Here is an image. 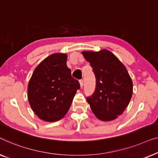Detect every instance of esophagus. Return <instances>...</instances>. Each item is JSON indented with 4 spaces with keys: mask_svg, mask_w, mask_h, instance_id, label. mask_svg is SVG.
Masks as SVG:
<instances>
[{
    "mask_svg": "<svg viewBox=\"0 0 158 158\" xmlns=\"http://www.w3.org/2000/svg\"><path fill=\"white\" fill-rule=\"evenodd\" d=\"M79 84H80V86H81V87H82V86H83V85H84V81L82 79H81V80H79Z\"/></svg>",
    "mask_w": 158,
    "mask_h": 158,
    "instance_id": "34e87169",
    "label": "esophagus"
}]
</instances>
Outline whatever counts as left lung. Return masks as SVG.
Masks as SVG:
<instances>
[{"instance_id": "obj_1", "label": "left lung", "mask_w": 158, "mask_h": 158, "mask_svg": "<svg viewBox=\"0 0 158 158\" xmlns=\"http://www.w3.org/2000/svg\"><path fill=\"white\" fill-rule=\"evenodd\" d=\"M82 54L96 78L94 92L86 100L97 118L113 120L123 114L132 98V81L127 70L108 50L83 52Z\"/></svg>"}]
</instances>
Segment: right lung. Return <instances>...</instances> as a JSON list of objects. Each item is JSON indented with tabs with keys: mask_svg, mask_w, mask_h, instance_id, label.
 I'll list each match as a JSON object with an SVG mask.
<instances>
[{
	"mask_svg": "<svg viewBox=\"0 0 158 158\" xmlns=\"http://www.w3.org/2000/svg\"><path fill=\"white\" fill-rule=\"evenodd\" d=\"M67 56L54 54L35 69L28 86V99L35 114L46 122H56L65 116L80 89L66 65Z\"/></svg>",
	"mask_w": 158,
	"mask_h": 158,
	"instance_id": "right-lung-1",
	"label": "right lung"
}]
</instances>
